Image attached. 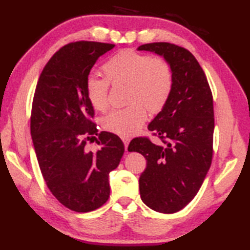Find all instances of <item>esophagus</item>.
<instances>
[{
    "mask_svg": "<svg viewBox=\"0 0 250 250\" xmlns=\"http://www.w3.org/2000/svg\"><path fill=\"white\" fill-rule=\"evenodd\" d=\"M121 140H122V142H124V144H125V149L126 148H128V145H129V142H130V139H128V137H121Z\"/></svg>",
    "mask_w": 250,
    "mask_h": 250,
    "instance_id": "1",
    "label": "esophagus"
}]
</instances>
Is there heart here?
Instances as JSON below:
<instances>
[{
	"label": "heart",
	"instance_id": "b5f03b06",
	"mask_svg": "<svg viewBox=\"0 0 250 250\" xmlns=\"http://www.w3.org/2000/svg\"><path fill=\"white\" fill-rule=\"evenodd\" d=\"M105 78L90 75L86 79V95L92 107L105 110L108 105L109 84H125L124 108L111 109L101 124L103 129L120 136L140 131L147 119V110L160 111L171 97L174 76L169 62L163 57H150L132 49L119 51L106 61Z\"/></svg>",
	"mask_w": 250,
	"mask_h": 250
}]
</instances>
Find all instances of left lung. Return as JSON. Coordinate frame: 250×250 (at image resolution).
Listing matches in <instances>:
<instances>
[{
  "label": "left lung",
  "instance_id": "1",
  "mask_svg": "<svg viewBox=\"0 0 250 250\" xmlns=\"http://www.w3.org/2000/svg\"><path fill=\"white\" fill-rule=\"evenodd\" d=\"M139 50L163 56L172 66L174 84L167 103L148 130L149 137H135L129 151L145 157L140 176L141 199L151 209L173 214L183 209L198 193L213 160V94L203 68L184 47L166 42L145 44Z\"/></svg>",
  "mask_w": 250,
  "mask_h": 250
}]
</instances>
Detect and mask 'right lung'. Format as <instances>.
<instances>
[{"instance_id": "add662e5", "label": "right lung", "mask_w": 250, "mask_h": 250, "mask_svg": "<svg viewBox=\"0 0 250 250\" xmlns=\"http://www.w3.org/2000/svg\"><path fill=\"white\" fill-rule=\"evenodd\" d=\"M114 44L78 41L50 58L37 82L31 110V135L42 175L52 195L66 208L87 213L109 198V173L124 155L118 136L93 122L86 79L99 58ZM98 135L99 149L87 152Z\"/></svg>"}]
</instances>
